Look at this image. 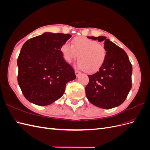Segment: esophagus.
I'll use <instances>...</instances> for the list:
<instances>
[{
  "instance_id": "1",
  "label": "esophagus",
  "mask_w": 150,
  "mask_h": 150,
  "mask_svg": "<svg viewBox=\"0 0 150 150\" xmlns=\"http://www.w3.org/2000/svg\"><path fill=\"white\" fill-rule=\"evenodd\" d=\"M81 74V72H79V71H78V70H75V74H76V76L77 77H78Z\"/></svg>"
}]
</instances>
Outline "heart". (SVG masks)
<instances>
[{"label": "heart", "instance_id": "1", "mask_svg": "<svg viewBox=\"0 0 150 150\" xmlns=\"http://www.w3.org/2000/svg\"><path fill=\"white\" fill-rule=\"evenodd\" d=\"M64 60L71 63L78 57V66L88 72L98 71L105 61L107 51L103 44L82 36L74 38L72 45L65 42L61 47Z\"/></svg>", "mask_w": 150, "mask_h": 150}]
</instances>
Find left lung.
Segmentation results:
<instances>
[{
  "label": "left lung",
  "instance_id": "left-lung-1",
  "mask_svg": "<svg viewBox=\"0 0 150 150\" xmlns=\"http://www.w3.org/2000/svg\"><path fill=\"white\" fill-rule=\"evenodd\" d=\"M103 41L107 55L103 65L95 73L88 75L89 83L86 87V97L98 108L110 109L125 101L131 89V65L128 55L104 36L88 37Z\"/></svg>",
  "mask_w": 150,
  "mask_h": 150
}]
</instances>
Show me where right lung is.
Listing matches in <instances>:
<instances>
[{"instance_id":"1","label":"right lung","mask_w":150,"mask_h":150,"mask_svg":"<svg viewBox=\"0 0 150 150\" xmlns=\"http://www.w3.org/2000/svg\"><path fill=\"white\" fill-rule=\"evenodd\" d=\"M72 35L44 33L24 44L17 59V81L24 97L38 106H47L59 99L66 84L76 78L64 61L61 47Z\"/></svg>"}]
</instances>
